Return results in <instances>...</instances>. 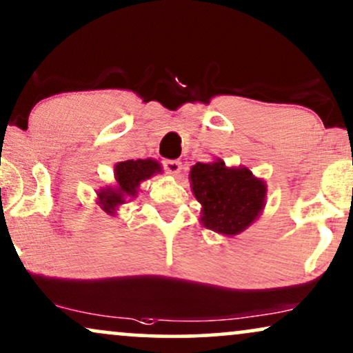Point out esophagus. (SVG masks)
<instances>
[{
    "label": "esophagus",
    "instance_id": "1",
    "mask_svg": "<svg viewBox=\"0 0 353 353\" xmlns=\"http://www.w3.org/2000/svg\"><path fill=\"white\" fill-rule=\"evenodd\" d=\"M182 164L181 161H176V159H169V161H164V169H166L168 174H172V176H177L181 172Z\"/></svg>",
    "mask_w": 353,
    "mask_h": 353
}]
</instances>
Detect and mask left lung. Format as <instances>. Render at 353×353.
Segmentation results:
<instances>
[{"instance_id": "obj_1", "label": "left lung", "mask_w": 353, "mask_h": 353, "mask_svg": "<svg viewBox=\"0 0 353 353\" xmlns=\"http://www.w3.org/2000/svg\"><path fill=\"white\" fill-rule=\"evenodd\" d=\"M189 179L195 199L202 203L200 221L215 233L239 234L265 207V182L248 168H228L221 159L197 163Z\"/></svg>"}]
</instances>
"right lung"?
<instances>
[{"instance_id": "1", "label": "right lung", "mask_w": 353, "mask_h": 353, "mask_svg": "<svg viewBox=\"0 0 353 353\" xmlns=\"http://www.w3.org/2000/svg\"><path fill=\"white\" fill-rule=\"evenodd\" d=\"M161 164L154 159H128L115 164L114 174L117 185L105 187L97 192V203L109 215H115L119 205L125 203L128 197H135L138 187L154 174L161 172Z\"/></svg>"}]
</instances>
